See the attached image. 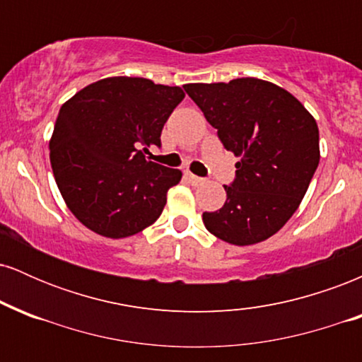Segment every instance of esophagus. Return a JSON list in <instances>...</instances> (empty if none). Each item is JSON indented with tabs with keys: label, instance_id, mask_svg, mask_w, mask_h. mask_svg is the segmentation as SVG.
Returning a JSON list of instances; mask_svg holds the SVG:
<instances>
[{
	"label": "esophagus",
	"instance_id": "esophagus-1",
	"mask_svg": "<svg viewBox=\"0 0 362 362\" xmlns=\"http://www.w3.org/2000/svg\"><path fill=\"white\" fill-rule=\"evenodd\" d=\"M184 175H185L187 180H189L190 184H192V185H201V184H204V178H201V177L194 175V173H190V172H185Z\"/></svg>",
	"mask_w": 362,
	"mask_h": 362
}]
</instances>
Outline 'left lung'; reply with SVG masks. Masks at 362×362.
Instances as JSON below:
<instances>
[{
	"mask_svg": "<svg viewBox=\"0 0 362 362\" xmlns=\"http://www.w3.org/2000/svg\"><path fill=\"white\" fill-rule=\"evenodd\" d=\"M185 91L240 158L224 206L202 214L207 231L238 247L271 238L300 207L318 167L317 120L289 91L259 78L190 83Z\"/></svg>",
	"mask_w": 362,
	"mask_h": 362,
	"instance_id": "obj_1",
	"label": "left lung"
}]
</instances>
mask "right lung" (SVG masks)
Segmentation results:
<instances>
[{"instance_id": "obj_1", "label": "right lung", "mask_w": 362, "mask_h": 362, "mask_svg": "<svg viewBox=\"0 0 362 362\" xmlns=\"http://www.w3.org/2000/svg\"><path fill=\"white\" fill-rule=\"evenodd\" d=\"M180 86L146 78H103L62 103L49 141L66 206L97 235L132 236L160 218L182 172L149 161L161 129L184 100Z\"/></svg>"}]
</instances>
